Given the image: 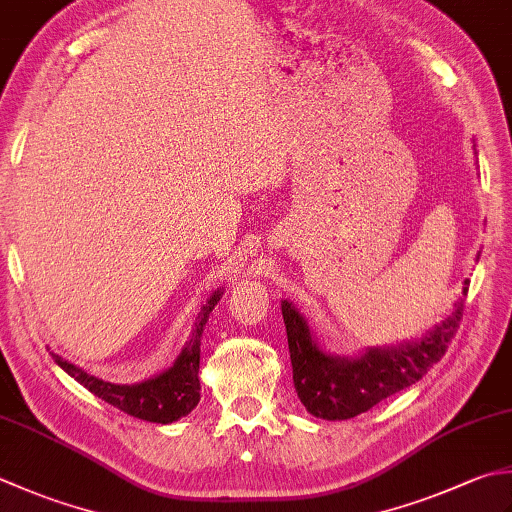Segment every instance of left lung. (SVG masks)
I'll list each match as a JSON object with an SVG mask.
<instances>
[{"label": "left lung", "instance_id": "1", "mask_svg": "<svg viewBox=\"0 0 512 512\" xmlns=\"http://www.w3.org/2000/svg\"><path fill=\"white\" fill-rule=\"evenodd\" d=\"M466 293L468 288H464ZM282 315L297 397L310 415L335 422L362 415L382 399L419 382L453 342L464 315V299H459L442 324L417 342L370 348L357 357L330 355L319 348L306 319L288 299L282 302Z\"/></svg>", "mask_w": 512, "mask_h": 512}]
</instances>
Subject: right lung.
Instances as JSON below:
<instances>
[{
  "mask_svg": "<svg viewBox=\"0 0 512 512\" xmlns=\"http://www.w3.org/2000/svg\"><path fill=\"white\" fill-rule=\"evenodd\" d=\"M222 297V288L215 290L213 295L206 299L197 315V322L190 335L188 344L184 346L182 353L175 359V364L164 373L146 379L139 384H110L99 379L95 375L86 373L75 364H70L68 359L59 357L53 353L55 364L64 368L66 373L77 379L90 393L104 399L110 406L124 410L126 415L144 419V422L155 424H173L177 419L186 417L190 410L199 404V346H202V333L208 322L210 310Z\"/></svg>",
  "mask_w": 512,
  "mask_h": 512,
  "instance_id": "add662e5",
  "label": "right lung"
}]
</instances>
